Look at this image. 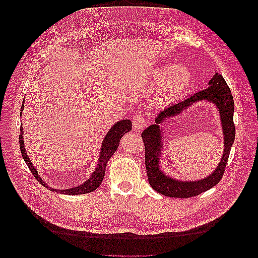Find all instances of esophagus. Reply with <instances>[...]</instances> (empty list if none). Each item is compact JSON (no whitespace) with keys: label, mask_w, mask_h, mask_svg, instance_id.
Segmentation results:
<instances>
[{"label":"esophagus","mask_w":258,"mask_h":258,"mask_svg":"<svg viewBox=\"0 0 258 258\" xmlns=\"http://www.w3.org/2000/svg\"><path fill=\"white\" fill-rule=\"evenodd\" d=\"M132 124H133V129L136 130H140L145 126V118L143 116V114H141L140 112L134 114L133 118H132Z\"/></svg>","instance_id":"1"}]
</instances>
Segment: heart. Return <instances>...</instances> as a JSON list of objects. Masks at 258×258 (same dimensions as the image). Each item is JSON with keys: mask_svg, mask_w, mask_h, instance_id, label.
Masks as SVG:
<instances>
[{"mask_svg": "<svg viewBox=\"0 0 258 258\" xmlns=\"http://www.w3.org/2000/svg\"><path fill=\"white\" fill-rule=\"evenodd\" d=\"M150 82L159 85L156 92V101L166 106L175 102L189 89L192 76L190 70L182 65L166 64L155 68L150 75Z\"/></svg>", "mask_w": 258, "mask_h": 258, "instance_id": "b5f03b06", "label": "heart"}]
</instances>
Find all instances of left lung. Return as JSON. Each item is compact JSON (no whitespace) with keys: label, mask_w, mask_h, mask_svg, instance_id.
Instances as JSON below:
<instances>
[{"label":"left lung","mask_w":258,"mask_h":258,"mask_svg":"<svg viewBox=\"0 0 258 258\" xmlns=\"http://www.w3.org/2000/svg\"><path fill=\"white\" fill-rule=\"evenodd\" d=\"M208 88L195 93L187 99L175 103L164 109L155 117V122L142 132L145 144V163L147 175L150 186L158 193L169 198L188 199L199 195L216 186L222 179L231 151L235 140V126L233 121L234 101L230 88L222 75L215 73L209 81ZM201 100L210 101L219 109L224 136V152L219 166L207 178L198 181H181L166 175L160 169V159L163 146V130L159 126L165 119L179 115L183 109Z\"/></svg>","instance_id":"8db88e82"}]
</instances>
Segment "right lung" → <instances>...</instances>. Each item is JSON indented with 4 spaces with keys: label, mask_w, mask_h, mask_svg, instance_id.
<instances>
[{
    "label": "right lung",
    "mask_w": 258,
    "mask_h": 258,
    "mask_svg": "<svg viewBox=\"0 0 258 258\" xmlns=\"http://www.w3.org/2000/svg\"><path fill=\"white\" fill-rule=\"evenodd\" d=\"M24 110V102L22 104L21 107V111ZM20 115L22 116V112L20 113ZM132 128V122L130 119H122V120H118L117 122L109 129V131L107 132L106 137L104 138L103 144H102V148H101V152H100V157L99 161H97L96 167L94 169L93 172L91 173V175L89 176L88 179H86L82 185L72 187L69 189H54L49 187L47 183L43 180V178L40 176L38 170L35 169V167L33 166V164L31 163V161L29 159V156L26 153V149H25V145H24V138H23V127H21L20 131V149H21V153L22 156L25 161L26 165L28 166V168L30 169L31 173L34 175V177L38 179V181L41 183L42 186L46 187L47 189H49L50 191L53 192H57L60 194H68V195H77V194H85V193H90L93 192L94 190H96L97 188L100 187V185L102 183L104 176H105V171H106V167H107V163L113 155V153L116 151L117 147L119 145L120 139L121 137L124 136L125 133L129 132Z\"/></svg>",
    "instance_id": "obj_1"
}]
</instances>
